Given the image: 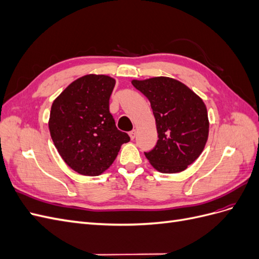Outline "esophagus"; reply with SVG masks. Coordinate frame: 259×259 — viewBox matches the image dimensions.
Segmentation results:
<instances>
[{
    "instance_id": "obj_1",
    "label": "esophagus",
    "mask_w": 259,
    "mask_h": 259,
    "mask_svg": "<svg viewBox=\"0 0 259 259\" xmlns=\"http://www.w3.org/2000/svg\"><path fill=\"white\" fill-rule=\"evenodd\" d=\"M136 134H137L136 130H133V131H131V132H130V137H131V139H132V140H133V139H135Z\"/></svg>"
}]
</instances>
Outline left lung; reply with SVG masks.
<instances>
[{"label": "left lung", "mask_w": 259, "mask_h": 259, "mask_svg": "<svg viewBox=\"0 0 259 259\" xmlns=\"http://www.w3.org/2000/svg\"><path fill=\"white\" fill-rule=\"evenodd\" d=\"M132 84L149 99L155 117L158 142L146 158L162 173L185 170L199 158L208 136L203 100L183 83L166 76Z\"/></svg>", "instance_id": "left-lung-1"}]
</instances>
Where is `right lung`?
<instances>
[{
	"mask_svg": "<svg viewBox=\"0 0 259 259\" xmlns=\"http://www.w3.org/2000/svg\"><path fill=\"white\" fill-rule=\"evenodd\" d=\"M115 81L107 75H85L55 99L49 127L61 158L76 173L98 176L131 140L117 130L109 111Z\"/></svg>",
	"mask_w": 259,
	"mask_h": 259,
	"instance_id": "1",
	"label": "right lung"
}]
</instances>
